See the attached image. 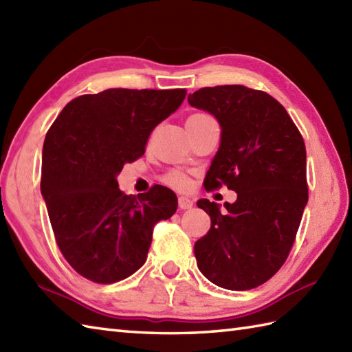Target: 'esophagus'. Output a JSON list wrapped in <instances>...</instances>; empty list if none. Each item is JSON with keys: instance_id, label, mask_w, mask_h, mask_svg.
<instances>
[{"instance_id": "esophagus-1", "label": "esophagus", "mask_w": 352, "mask_h": 352, "mask_svg": "<svg viewBox=\"0 0 352 352\" xmlns=\"http://www.w3.org/2000/svg\"><path fill=\"white\" fill-rule=\"evenodd\" d=\"M193 206V201L188 197H180L178 198V207L182 208V210H188V208H190Z\"/></svg>"}]
</instances>
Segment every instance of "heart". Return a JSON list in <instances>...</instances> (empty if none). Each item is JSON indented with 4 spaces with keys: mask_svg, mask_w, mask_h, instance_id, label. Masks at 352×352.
<instances>
[{
    "mask_svg": "<svg viewBox=\"0 0 352 352\" xmlns=\"http://www.w3.org/2000/svg\"><path fill=\"white\" fill-rule=\"evenodd\" d=\"M190 118H210V116L198 113V115H193ZM168 182H169L170 186H174V188H177V189H184L186 186H188V178H186L183 174H178V172H174V174H170L168 177Z\"/></svg>",
    "mask_w": 352,
    "mask_h": 352,
    "instance_id": "obj_1",
    "label": "heart"
}]
</instances>
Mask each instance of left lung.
<instances>
[{
  "label": "left lung",
  "instance_id": "obj_1",
  "mask_svg": "<svg viewBox=\"0 0 352 352\" xmlns=\"http://www.w3.org/2000/svg\"><path fill=\"white\" fill-rule=\"evenodd\" d=\"M188 101L221 126L204 188L227 184L237 193L223 208L208 199L197 203L212 221L193 248L198 269L219 287L254 289L286 261L307 204L302 136L286 109L266 92L214 86L189 94Z\"/></svg>",
  "mask_w": 352,
  "mask_h": 352
}]
</instances>
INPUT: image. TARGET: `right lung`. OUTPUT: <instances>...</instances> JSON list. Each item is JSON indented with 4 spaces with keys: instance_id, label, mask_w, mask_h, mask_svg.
Listing matches in <instances>:
<instances>
[{
    "instance_id": "add662e5",
    "label": "right lung",
    "mask_w": 352,
    "mask_h": 352,
    "mask_svg": "<svg viewBox=\"0 0 352 352\" xmlns=\"http://www.w3.org/2000/svg\"><path fill=\"white\" fill-rule=\"evenodd\" d=\"M184 98V89H107L72 100L51 125L41 192L58 248L85 278L110 284L136 272L154 226L175 213L170 189L124 195L116 178L125 163L144 155L154 126Z\"/></svg>"
}]
</instances>
